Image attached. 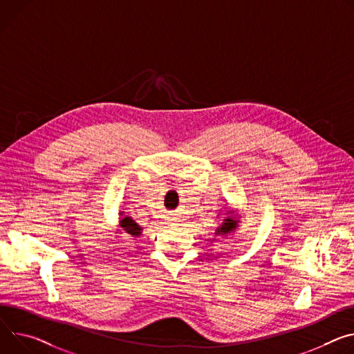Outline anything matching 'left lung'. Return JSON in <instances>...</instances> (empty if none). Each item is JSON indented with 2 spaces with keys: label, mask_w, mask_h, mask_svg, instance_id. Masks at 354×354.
<instances>
[{
  "label": "left lung",
  "mask_w": 354,
  "mask_h": 354,
  "mask_svg": "<svg viewBox=\"0 0 354 354\" xmlns=\"http://www.w3.org/2000/svg\"><path fill=\"white\" fill-rule=\"evenodd\" d=\"M223 212V210H221ZM227 213H223L226 217H223V221L220 223V226L216 229L214 234L216 236H221V237H227L229 234H234V232L237 230L239 224H240V214L237 213V210H233V209H227L226 210ZM221 213L217 214V217L220 216Z\"/></svg>",
  "instance_id": "obj_1"
}]
</instances>
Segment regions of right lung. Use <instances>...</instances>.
Listing matches in <instances>:
<instances>
[{"label":"right lung","mask_w":354,"mask_h":354,"mask_svg":"<svg viewBox=\"0 0 354 354\" xmlns=\"http://www.w3.org/2000/svg\"><path fill=\"white\" fill-rule=\"evenodd\" d=\"M120 216H122V212L120 213ZM120 224V229L124 232V233H127V234H130V236H133V237H140L141 234H142V227L140 226L138 223H136L130 216H124V217H120V221H118Z\"/></svg>","instance_id":"obj_1"}]
</instances>
